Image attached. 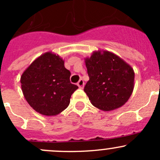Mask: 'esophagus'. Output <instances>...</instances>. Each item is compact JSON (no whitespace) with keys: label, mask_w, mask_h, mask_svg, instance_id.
<instances>
[{"label":"esophagus","mask_w":160,"mask_h":160,"mask_svg":"<svg viewBox=\"0 0 160 160\" xmlns=\"http://www.w3.org/2000/svg\"><path fill=\"white\" fill-rule=\"evenodd\" d=\"M77 86L79 87V88H80V89H83V87H84V82H83V80H79V82L77 83Z\"/></svg>","instance_id":"obj_1"}]
</instances>
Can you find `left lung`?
Returning <instances> with one entry per match:
<instances>
[{"label": "left lung", "mask_w": 160, "mask_h": 160, "mask_svg": "<svg viewBox=\"0 0 160 160\" xmlns=\"http://www.w3.org/2000/svg\"><path fill=\"white\" fill-rule=\"evenodd\" d=\"M90 80L84 91L94 107L109 111L123 106L134 89L135 72L129 64L107 50L85 58Z\"/></svg>", "instance_id": "obj_1"}]
</instances>
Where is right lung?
<instances>
[{
    "label": "right lung",
    "mask_w": 160,
    "mask_h": 160,
    "mask_svg": "<svg viewBox=\"0 0 160 160\" xmlns=\"http://www.w3.org/2000/svg\"><path fill=\"white\" fill-rule=\"evenodd\" d=\"M70 72L64 60L52 52L35 59L21 77V86L28 104L39 114L57 115L70 102L71 95L78 88L70 81Z\"/></svg>",
    "instance_id": "1"
}]
</instances>
